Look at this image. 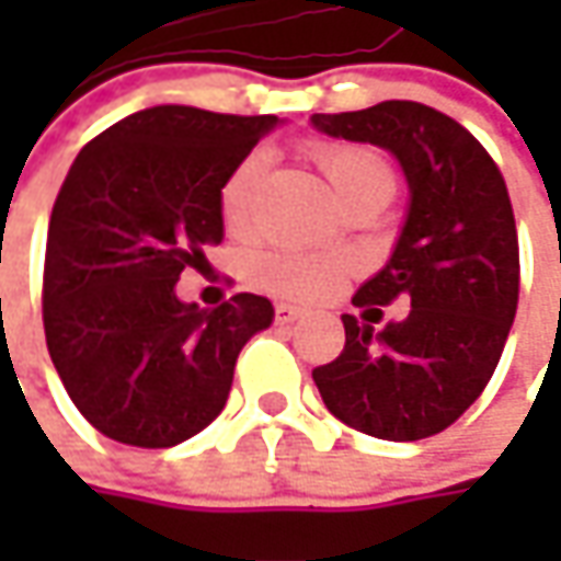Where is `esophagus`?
I'll use <instances>...</instances> for the list:
<instances>
[{
    "mask_svg": "<svg viewBox=\"0 0 561 561\" xmlns=\"http://www.w3.org/2000/svg\"><path fill=\"white\" fill-rule=\"evenodd\" d=\"M299 314H302V309H299V306H290V302H277V306H274V321H277V324H293Z\"/></svg>",
    "mask_w": 561,
    "mask_h": 561,
    "instance_id": "esophagus-1",
    "label": "esophagus"
}]
</instances>
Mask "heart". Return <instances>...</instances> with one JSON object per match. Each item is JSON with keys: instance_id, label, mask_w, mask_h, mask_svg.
Returning <instances> with one entry per match:
<instances>
[{"instance_id": "obj_1", "label": "heart", "mask_w": 561, "mask_h": 561, "mask_svg": "<svg viewBox=\"0 0 561 561\" xmlns=\"http://www.w3.org/2000/svg\"><path fill=\"white\" fill-rule=\"evenodd\" d=\"M312 162L324 171L328 184L334 186L336 199L346 203L362 193H377L383 199L393 196L397 190V171L377 149L362 142H312L309 146ZM265 174V156L249 152L243 162L237 164L221 184L218 208L221 221L230 233H243L252 221V203L255 190ZM259 284L277 296L290 299H318L328 296L340 284L343 268L331 259L302 255V252H268L259 262Z\"/></svg>"}]
</instances>
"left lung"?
Instances as JSON below:
<instances>
[{"label": "left lung", "instance_id": "left-lung-1", "mask_svg": "<svg viewBox=\"0 0 561 561\" xmlns=\"http://www.w3.org/2000/svg\"><path fill=\"white\" fill-rule=\"evenodd\" d=\"M312 124L390 149L412 193L390 262L353 299L362 309L402 296L412 309L380 331L343 314L346 346L312 371L318 393L362 434L434 437L484 393L515 321L518 233L506 181L459 121L421 102L390 99Z\"/></svg>", "mask_w": 561, "mask_h": 561}]
</instances>
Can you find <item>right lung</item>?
Returning a JSON list of instances; mask_svg holds the SVG:
<instances>
[{"label":"right lung","mask_w":561,"mask_h":561,"mask_svg":"<svg viewBox=\"0 0 561 561\" xmlns=\"http://www.w3.org/2000/svg\"><path fill=\"white\" fill-rule=\"evenodd\" d=\"M274 115L156 105L90 140L46 237L43 328L68 397L99 434L164 449L221 415L233 365L265 331V296L181 302V271L225 240L218 193Z\"/></svg>","instance_id":"obj_1"}]
</instances>
